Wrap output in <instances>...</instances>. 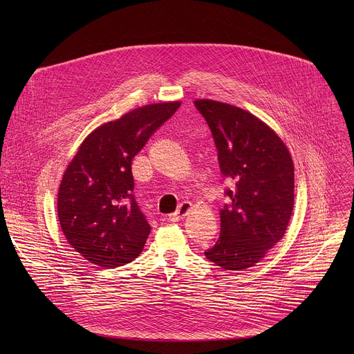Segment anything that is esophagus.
I'll list each match as a JSON object with an SVG mask.
<instances>
[{"instance_id": "obj_1", "label": "esophagus", "mask_w": 354, "mask_h": 354, "mask_svg": "<svg viewBox=\"0 0 354 354\" xmlns=\"http://www.w3.org/2000/svg\"><path fill=\"white\" fill-rule=\"evenodd\" d=\"M193 209V205L190 203V201H183V203H180V206L178 207V210L174 213V214H171L169 216V220L171 221H179V220H182V218H185L187 214H189V212Z\"/></svg>"}]
</instances>
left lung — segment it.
Here are the masks:
<instances>
[{"label": "left lung", "mask_w": 354, "mask_h": 354, "mask_svg": "<svg viewBox=\"0 0 354 354\" xmlns=\"http://www.w3.org/2000/svg\"><path fill=\"white\" fill-rule=\"evenodd\" d=\"M216 147L221 174L234 180L220 210L221 231L205 252L225 270L261 262L286 234L294 207V164L277 133L255 115L213 99H196Z\"/></svg>", "instance_id": "1"}]
</instances>
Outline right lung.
<instances>
[{"mask_svg": "<svg viewBox=\"0 0 354 354\" xmlns=\"http://www.w3.org/2000/svg\"><path fill=\"white\" fill-rule=\"evenodd\" d=\"M179 100L136 108L89 133L67 165L57 214L67 242L89 263L118 268L134 261L151 227L133 194L131 161Z\"/></svg>", "mask_w": 354, "mask_h": 354, "instance_id": "right-lung-1", "label": "right lung"}]
</instances>
